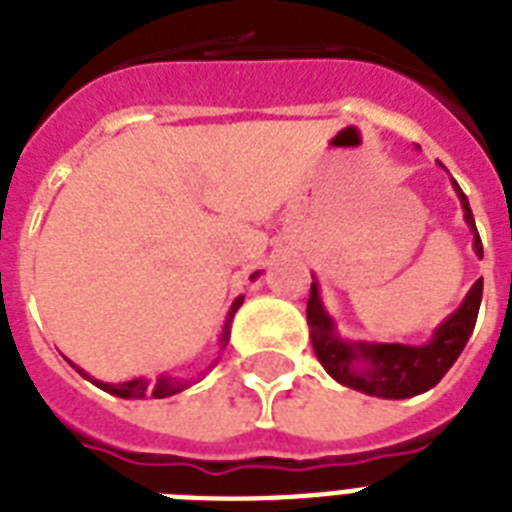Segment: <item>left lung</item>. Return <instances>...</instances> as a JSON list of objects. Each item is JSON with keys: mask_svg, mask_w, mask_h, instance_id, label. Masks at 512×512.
Returning a JSON list of instances; mask_svg holds the SVG:
<instances>
[{"mask_svg": "<svg viewBox=\"0 0 512 512\" xmlns=\"http://www.w3.org/2000/svg\"><path fill=\"white\" fill-rule=\"evenodd\" d=\"M444 167V164H441ZM452 188L462 204V217L473 233V249L478 257H484L481 236L476 231L473 209L468 196L462 193L457 180L452 177ZM484 295V279H478L460 308L449 313L422 345H404V342H366L345 340L337 332L335 319L329 316L321 300V287L316 276L308 297V327H311V342L321 366L327 369L332 380L345 388L374 398H412L425 390L436 388L452 364L460 358L462 348L468 345L473 329H476L478 308Z\"/></svg>", "mask_w": 512, "mask_h": 512, "instance_id": "obj_1", "label": "left lung"}]
</instances>
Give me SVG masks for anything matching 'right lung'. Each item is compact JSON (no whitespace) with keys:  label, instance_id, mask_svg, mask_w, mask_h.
Here are the masks:
<instances>
[{"label":"right lung","instance_id":"obj_1","mask_svg":"<svg viewBox=\"0 0 512 512\" xmlns=\"http://www.w3.org/2000/svg\"><path fill=\"white\" fill-rule=\"evenodd\" d=\"M257 276H260V271H255L249 279L255 281ZM241 303H244V295H239L236 300L231 303V308H228V316H225V324H223V332H220V337H217V356L212 358V364H209V369L220 361V353L225 350V345H228V340H231V324H233V316H236V311L241 308ZM76 369V372L82 374L84 380H90L92 385H98L100 390H106V393H111V396H119V398H130V401H135V398H170L175 396V393H180V390L191 388L193 382L201 380L199 377H193V380H185V377H170V374H159L156 380H148V377H135V380H127V382H103V380H95L92 374H87L82 369V366L71 364Z\"/></svg>","mask_w":512,"mask_h":512}]
</instances>
